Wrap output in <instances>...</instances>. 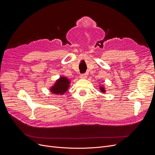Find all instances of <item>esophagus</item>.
Listing matches in <instances>:
<instances>
[{"instance_id": "1", "label": "esophagus", "mask_w": 155, "mask_h": 155, "mask_svg": "<svg viewBox=\"0 0 155 155\" xmlns=\"http://www.w3.org/2000/svg\"><path fill=\"white\" fill-rule=\"evenodd\" d=\"M87 74H82V75H80V78H82V79H85L87 78Z\"/></svg>"}]
</instances>
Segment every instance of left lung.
<instances>
[{"label": "left lung", "instance_id": "obj_1", "mask_svg": "<svg viewBox=\"0 0 155 155\" xmlns=\"http://www.w3.org/2000/svg\"><path fill=\"white\" fill-rule=\"evenodd\" d=\"M100 85H101L100 84ZM99 89L100 91L103 93V94H105L106 93V89H105V87L104 85H101L100 87H99Z\"/></svg>", "mask_w": 155, "mask_h": 155}]
</instances>
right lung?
<instances>
[{"label":"right lung","mask_w":155,"mask_h":155,"mask_svg":"<svg viewBox=\"0 0 155 155\" xmlns=\"http://www.w3.org/2000/svg\"><path fill=\"white\" fill-rule=\"evenodd\" d=\"M70 84L71 80L63 75L57 79L54 84L50 87V91L54 94L62 95L68 91Z\"/></svg>","instance_id":"obj_1"}]
</instances>
